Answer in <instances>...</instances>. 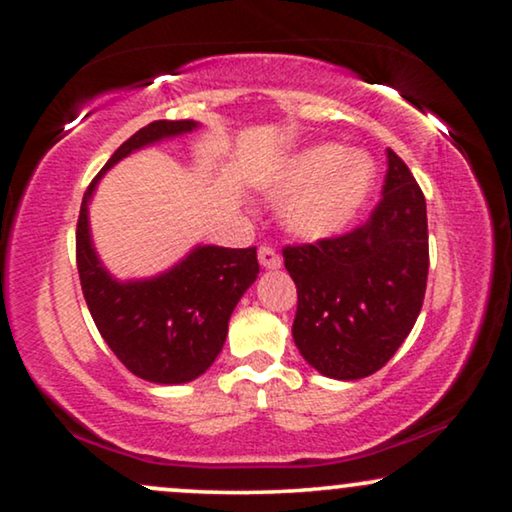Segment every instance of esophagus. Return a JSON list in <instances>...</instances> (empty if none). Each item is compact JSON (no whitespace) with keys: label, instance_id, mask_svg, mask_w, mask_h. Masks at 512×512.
<instances>
[{"label":"esophagus","instance_id":"1","mask_svg":"<svg viewBox=\"0 0 512 512\" xmlns=\"http://www.w3.org/2000/svg\"><path fill=\"white\" fill-rule=\"evenodd\" d=\"M258 263H261L265 270H277V268H282V258H279L277 251L270 249V247H261V249H258Z\"/></svg>","mask_w":512,"mask_h":512}]
</instances>
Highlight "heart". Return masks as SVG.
Returning <instances> with one entry per match:
<instances>
[{
	"instance_id": "heart-1",
	"label": "heart",
	"mask_w": 512,
	"mask_h": 512,
	"mask_svg": "<svg viewBox=\"0 0 512 512\" xmlns=\"http://www.w3.org/2000/svg\"><path fill=\"white\" fill-rule=\"evenodd\" d=\"M375 191V163L363 151L314 144L270 174L263 193L284 202L282 226L300 242H326L359 221Z\"/></svg>"
}]
</instances>
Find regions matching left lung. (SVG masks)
<instances>
[{
	"mask_svg": "<svg viewBox=\"0 0 512 512\" xmlns=\"http://www.w3.org/2000/svg\"><path fill=\"white\" fill-rule=\"evenodd\" d=\"M382 200L366 226L335 240L286 247L298 289L293 342L317 373L361 380L403 345L429 275L426 200L408 165L387 149Z\"/></svg>",
	"mask_w": 512,
	"mask_h": 512,
	"instance_id": "left-lung-1",
	"label": "left lung"
}]
</instances>
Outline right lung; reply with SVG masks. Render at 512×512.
I'll list each match as a JSON object with an SVG mask.
<instances>
[{"label":"right lung","instance_id":"obj_1","mask_svg":"<svg viewBox=\"0 0 512 512\" xmlns=\"http://www.w3.org/2000/svg\"><path fill=\"white\" fill-rule=\"evenodd\" d=\"M198 128V121H153L137 130L88 186L76 226V268L97 331L132 375L153 384H186L207 373L226 342L230 314L258 277L256 249L195 244L158 275L118 279L95 249L90 200L123 158Z\"/></svg>","mask_w":512,"mask_h":512}]
</instances>
